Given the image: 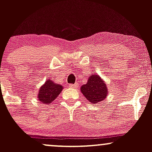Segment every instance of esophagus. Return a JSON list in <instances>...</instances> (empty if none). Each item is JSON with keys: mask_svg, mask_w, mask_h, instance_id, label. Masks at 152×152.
I'll use <instances>...</instances> for the list:
<instances>
[{"mask_svg": "<svg viewBox=\"0 0 152 152\" xmlns=\"http://www.w3.org/2000/svg\"><path fill=\"white\" fill-rule=\"evenodd\" d=\"M69 86L71 88H76V87H78V83H74V84H73V83H70V84H69Z\"/></svg>", "mask_w": 152, "mask_h": 152, "instance_id": "obj_1", "label": "esophagus"}]
</instances>
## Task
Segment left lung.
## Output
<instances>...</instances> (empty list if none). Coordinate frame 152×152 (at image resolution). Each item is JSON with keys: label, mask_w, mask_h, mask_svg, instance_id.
<instances>
[{"label": "left lung", "mask_w": 152, "mask_h": 152, "mask_svg": "<svg viewBox=\"0 0 152 152\" xmlns=\"http://www.w3.org/2000/svg\"><path fill=\"white\" fill-rule=\"evenodd\" d=\"M81 91L92 104L102 102L109 93L105 82L99 75L96 74L91 76L87 83L81 86Z\"/></svg>", "instance_id": "left-lung-1"}]
</instances>
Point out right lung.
Listing matches in <instances>:
<instances>
[{"label":"right lung","mask_w":152,"mask_h":152,"mask_svg":"<svg viewBox=\"0 0 152 152\" xmlns=\"http://www.w3.org/2000/svg\"><path fill=\"white\" fill-rule=\"evenodd\" d=\"M63 86L48 79L41 86L38 91V100L43 104H49L57 98L62 91Z\"/></svg>","instance_id":"1"}]
</instances>
